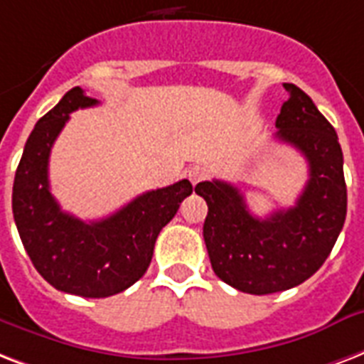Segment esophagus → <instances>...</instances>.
Returning a JSON list of instances; mask_svg holds the SVG:
<instances>
[{
	"label": "esophagus",
	"instance_id": "obj_1",
	"mask_svg": "<svg viewBox=\"0 0 364 364\" xmlns=\"http://www.w3.org/2000/svg\"><path fill=\"white\" fill-rule=\"evenodd\" d=\"M188 178H190L191 184L197 186L199 182L208 178V171L205 167H201V165H196V167H191L190 171H188Z\"/></svg>",
	"mask_w": 364,
	"mask_h": 364
}]
</instances>
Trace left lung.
<instances>
[{
  "label": "left lung",
  "mask_w": 364,
  "mask_h": 364,
  "mask_svg": "<svg viewBox=\"0 0 364 364\" xmlns=\"http://www.w3.org/2000/svg\"><path fill=\"white\" fill-rule=\"evenodd\" d=\"M283 87L289 98L275 121V138L296 148L309 167L296 205L258 218L232 184L213 180L196 186L208 207L203 237L214 273L233 289L258 296L311 277L331 255L348 213L343 156L334 127L300 87Z\"/></svg>",
  "instance_id": "left-lung-1"
}]
</instances>
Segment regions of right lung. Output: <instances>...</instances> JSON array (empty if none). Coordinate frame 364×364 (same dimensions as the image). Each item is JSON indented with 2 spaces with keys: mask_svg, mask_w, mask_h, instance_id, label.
Listing matches in <instances>:
<instances>
[{
  "mask_svg": "<svg viewBox=\"0 0 364 364\" xmlns=\"http://www.w3.org/2000/svg\"><path fill=\"white\" fill-rule=\"evenodd\" d=\"M97 104L81 87L68 91L33 127L13 184L16 230L33 267L56 290L83 298L114 296L136 283L150 266L159 232L193 191L190 180H180L97 222L64 213L49 190L50 148L72 112Z\"/></svg>",
  "mask_w": 364,
  "mask_h": 364,
  "instance_id": "right-lung-1",
  "label": "right lung"
}]
</instances>
